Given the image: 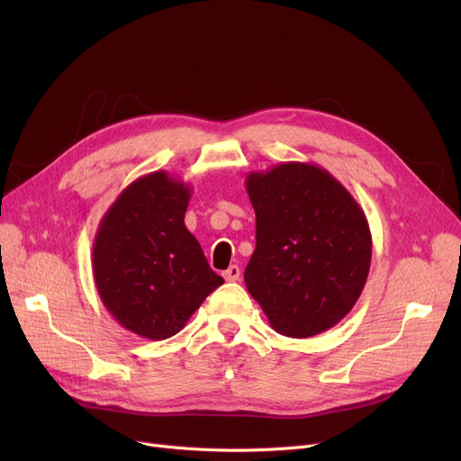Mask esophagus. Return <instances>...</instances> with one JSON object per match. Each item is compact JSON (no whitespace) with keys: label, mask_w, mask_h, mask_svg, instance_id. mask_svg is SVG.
<instances>
[{"label":"esophagus","mask_w":461,"mask_h":461,"mask_svg":"<svg viewBox=\"0 0 461 461\" xmlns=\"http://www.w3.org/2000/svg\"><path fill=\"white\" fill-rule=\"evenodd\" d=\"M222 276H224V280H228V282H235V280H239V276H240V269L237 267V265H231V267H230L228 271L222 273Z\"/></svg>","instance_id":"34e87169"}]
</instances>
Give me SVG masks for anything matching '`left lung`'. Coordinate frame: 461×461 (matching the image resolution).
<instances>
[{
    "mask_svg": "<svg viewBox=\"0 0 461 461\" xmlns=\"http://www.w3.org/2000/svg\"><path fill=\"white\" fill-rule=\"evenodd\" d=\"M245 185L256 211L245 284L271 327L310 338L340 323L370 273L365 211L325 167L308 162L250 172Z\"/></svg>",
    "mask_w": 461,
    "mask_h": 461,
    "instance_id": "obj_1",
    "label": "left lung"
}]
</instances>
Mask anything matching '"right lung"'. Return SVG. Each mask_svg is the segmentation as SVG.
Masks as SVG:
<instances>
[{"mask_svg": "<svg viewBox=\"0 0 461 461\" xmlns=\"http://www.w3.org/2000/svg\"><path fill=\"white\" fill-rule=\"evenodd\" d=\"M190 185L153 172L132 181L104 212L93 240L96 292L127 330L166 340L222 285L186 226Z\"/></svg>", "mask_w": 461, "mask_h": 461, "instance_id": "add662e5", "label": "right lung"}]
</instances>
